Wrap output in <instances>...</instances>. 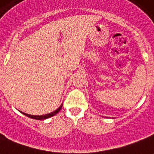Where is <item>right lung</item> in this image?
<instances>
[{
    "mask_svg": "<svg viewBox=\"0 0 154 154\" xmlns=\"http://www.w3.org/2000/svg\"><path fill=\"white\" fill-rule=\"evenodd\" d=\"M62 107V104L60 105V106L57 109H56L55 111H53V112H50V113H48V114H45V115H42V116H37V115H30V114H27V113H25V112H20L21 113H23L24 115L25 116H27V117H30V118H32V119H36V120H45V119H47V118H49V117H53L54 115H56L57 113H58V112L60 111V109Z\"/></svg>",
    "mask_w": 154,
    "mask_h": 154,
    "instance_id": "1",
    "label": "right lung"
}]
</instances>
